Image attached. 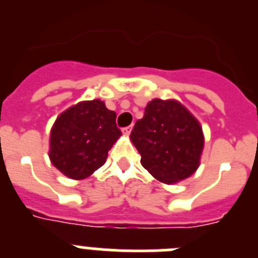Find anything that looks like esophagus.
<instances>
[{
    "label": "esophagus",
    "instance_id": "1",
    "mask_svg": "<svg viewBox=\"0 0 258 258\" xmlns=\"http://www.w3.org/2000/svg\"><path fill=\"white\" fill-rule=\"evenodd\" d=\"M132 129H133V126H132V125L122 127V133L126 134V136H129V134H131V132H132Z\"/></svg>",
    "mask_w": 258,
    "mask_h": 258
}]
</instances>
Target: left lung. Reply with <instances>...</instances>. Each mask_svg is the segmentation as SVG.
Instances as JSON below:
<instances>
[{
    "label": "left lung",
    "mask_w": 258,
    "mask_h": 258,
    "mask_svg": "<svg viewBox=\"0 0 258 258\" xmlns=\"http://www.w3.org/2000/svg\"><path fill=\"white\" fill-rule=\"evenodd\" d=\"M131 138L143 168L164 183L187 178L199 166L204 146L202 126L178 102H150Z\"/></svg>",
    "instance_id": "1"
}]
</instances>
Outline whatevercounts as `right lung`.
<instances>
[{
  "mask_svg": "<svg viewBox=\"0 0 258 258\" xmlns=\"http://www.w3.org/2000/svg\"><path fill=\"white\" fill-rule=\"evenodd\" d=\"M120 136L116 113L103 102H81L56 118L50 136V160L70 178H86L106 163Z\"/></svg>",
  "mask_w": 258,
  "mask_h": 258,
  "instance_id": "obj_1",
  "label": "right lung"
}]
</instances>
